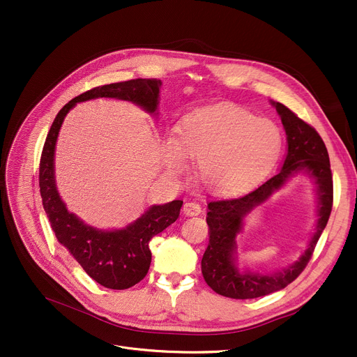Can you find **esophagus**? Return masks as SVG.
Here are the masks:
<instances>
[{"instance_id":"esophagus-1","label":"esophagus","mask_w":357,"mask_h":357,"mask_svg":"<svg viewBox=\"0 0 357 357\" xmlns=\"http://www.w3.org/2000/svg\"><path fill=\"white\" fill-rule=\"evenodd\" d=\"M201 211H202L201 205L195 201H188V202H185V205H183V214L188 215V217L199 215Z\"/></svg>"}]
</instances>
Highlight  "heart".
<instances>
[{
    "mask_svg": "<svg viewBox=\"0 0 357 357\" xmlns=\"http://www.w3.org/2000/svg\"><path fill=\"white\" fill-rule=\"evenodd\" d=\"M282 150L279 127L230 102L198 108L185 116L176 137L165 140V163L179 174L186 156L198 160V175L215 194L249 190L269 172Z\"/></svg>",
    "mask_w": 357,
    "mask_h": 357,
    "instance_id": "b5f03b06",
    "label": "heart"
}]
</instances>
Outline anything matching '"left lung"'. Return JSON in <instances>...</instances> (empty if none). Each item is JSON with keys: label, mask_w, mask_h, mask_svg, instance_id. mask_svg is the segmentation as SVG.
Instances as JSON below:
<instances>
[{"label": "left lung", "mask_w": 357, "mask_h": 357, "mask_svg": "<svg viewBox=\"0 0 357 357\" xmlns=\"http://www.w3.org/2000/svg\"><path fill=\"white\" fill-rule=\"evenodd\" d=\"M271 102L287 133L288 150L282 167L275 176L245 197L208 204L210 241L201 260V271L208 287L227 298H259L289 285L305 269L317 241L327 226L333 207V176L323 139L315 128L296 117L284 104ZM298 173H305L314 181L317 197L316 231L306 252L292 266L272 274L240 271L236 266L235 237L242 229V220Z\"/></svg>", "instance_id": "8db88e82"}]
</instances>
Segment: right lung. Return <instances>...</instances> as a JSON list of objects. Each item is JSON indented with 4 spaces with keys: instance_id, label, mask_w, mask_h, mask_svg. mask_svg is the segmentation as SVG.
<instances>
[{
    "instance_id": "right-lung-1",
    "label": "right lung",
    "mask_w": 357,
    "mask_h": 357,
    "mask_svg": "<svg viewBox=\"0 0 357 357\" xmlns=\"http://www.w3.org/2000/svg\"><path fill=\"white\" fill-rule=\"evenodd\" d=\"M160 79H131L92 88L70 100L56 116L40 159L39 185L43 208L56 238L65 246L82 269L100 285L109 289H127L147 275L152 261L149 241L176 221L183 201L152 205L136 221L120 230H101L85 224L69 213L54 179V149L59 130L68 112L78 102L93 98L130 101L149 114H158Z\"/></svg>"
}]
</instances>
